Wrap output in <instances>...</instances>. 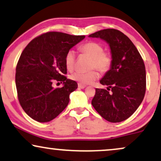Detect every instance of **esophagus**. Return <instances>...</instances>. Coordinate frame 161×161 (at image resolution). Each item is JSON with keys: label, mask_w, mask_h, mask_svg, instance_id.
<instances>
[{"label": "esophagus", "mask_w": 161, "mask_h": 161, "mask_svg": "<svg viewBox=\"0 0 161 161\" xmlns=\"http://www.w3.org/2000/svg\"><path fill=\"white\" fill-rule=\"evenodd\" d=\"M85 87H86V85L80 84V83H79V84H78V87L79 89H83V88H85Z\"/></svg>", "instance_id": "obj_1"}]
</instances>
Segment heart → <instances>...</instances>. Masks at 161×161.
<instances>
[{
  "mask_svg": "<svg viewBox=\"0 0 161 161\" xmlns=\"http://www.w3.org/2000/svg\"><path fill=\"white\" fill-rule=\"evenodd\" d=\"M80 53L91 57L90 68L97 69L101 73H106L111 68L113 64V56L111 52L104 51V47L97 42H87L79 46ZM76 56L73 50H69L64 57V64L68 70H72L75 66ZM99 78V73L93 70L87 73L77 71L71 74L72 80L82 85L91 84Z\"/></svg>",
  "mask_w": 161,
  "mask_h": 161,
  "instance_id": "1",
  "label": "heart"
}]
</instances>
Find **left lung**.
Here are the masks:
<instances>
[{
  "label": "left lung",
  "instance_id": "obj_1",
  "mask_svg": "<svg viewBox=\"0 0 161 161\" xmlns=\"http://www.w3.org/2000/svg\"><path fill=\"white\" fill-rule=\"evenodd\" d=\"M108 42L113 64L100 83L105 89L96 88L91 104L101 117L111 123H119L131 117L141 104L146 89L144 62L135 44L125 34L105 29L91 34Z\"/></svg>",
  "mask_w": 161,
  "mask_h": 161
}]
</instances>
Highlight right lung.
Wrapping results in <instances>:
<instances>
[{"label":"right lung","instance_id":"right-lung-1","mask_svg":"<svg viewBox=\"0 0 161 161\" xmlns=\"http://www.w3.org/2000/svg\"><path fill=\"white\" fill-rule=\"evenodd\" d=\"M85 37L47 32L24 48L16 66L15 85L20 105L32 119L40 123L51 121L68 106L70 93L78 85L64 76V57ZM54 81L63 82L64 86L54 89Z\"/></svg>","mask_w":161,"mask_h":161}]
</instances>
